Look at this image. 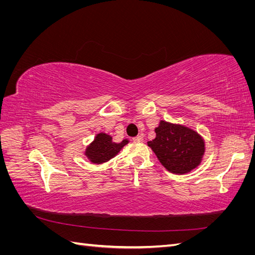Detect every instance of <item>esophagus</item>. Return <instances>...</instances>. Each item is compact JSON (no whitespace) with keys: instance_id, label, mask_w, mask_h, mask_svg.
I'll return each mask as SVG.
<instances>
[{"instance_id":"esophagus-1","label":"esophagus","mask_w":255,"mask_h":255,"mask_svg":"<svg viewBox=\"0 0 255 255\" xmlns=\"http://www.w3.org/2000/svg\"><path fill=\"white\" fill-rule=\"evenodd\" d=\"M143 140V136L142 135H137L135 137H133V141L135 142H140Z\"/></svg>"}]
</instances>
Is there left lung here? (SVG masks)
Wrapping results in <instances>:
<instances>
[{"label":"left lung","instance_id":"obj_1","mask_svg":"<svg viewBox=\"0 0 255 255\" xmlns=\"http://www.w3.org/2000/svg\"><path fill=\"white\" fill-rule=\"evenodd\" d=\"M155 133L156 137L148 145L168 171L187 173L201 163L205 144L194 129L161 120Z\"/></svg>","mask_w":255,"mask_h":255}]
</instances>
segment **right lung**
<instances>
[{
	"label": "right lung",
	"mask_w": 255,
	"mask_h": 255,
	"mask_svg": "<svg viewBox=\"0 0 255 255\" xmlns=\"http://www.w3.org/2000/svg\"><path fill=\"white\" fill-rule=\"evenodd\" d=\"M128 142V139L122 140L120 143L113 142L110 135L100 133L96 136L95 140L87 146L85 155L89 158L91 163L102 164L117 155Z\"/></svg>",
	"instance_id": "1"
}]
</instances>
